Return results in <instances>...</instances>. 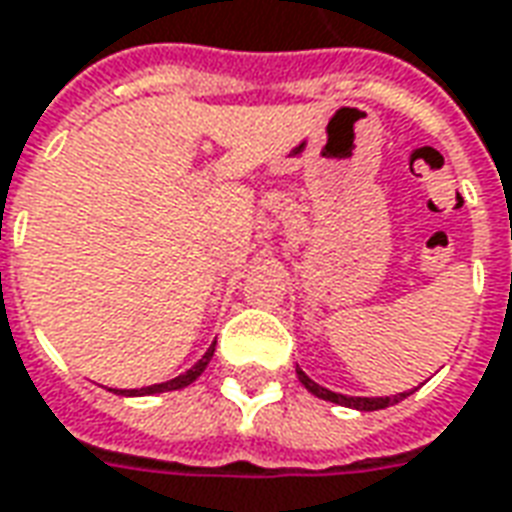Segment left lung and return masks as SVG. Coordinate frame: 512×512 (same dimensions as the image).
I'll list each match as a JSON object with an SVG mask.
<instances>
[{
    "label": "left lung",
    "mask_w": 512,
    "mask_h": 512,
    "mask_svg": "<svg viewBox=\"0 0 512 512\" xmlns=\"http://www.w3.org/2000/svg\"><path fill=\"white\" fill-rule=\"evenodd\" d=\"M296 376H299V381L304 384V389L307 392H312L315 397H321V400H332V403H337V406H348V408H356V411H378V408H386V406H395V403H400L403 397H408L411 392H400V395H392V397H348V395H337V392H332V389H326V386L315 384L301 367H296Z\"/></svg>",
    "instance_id": "1"
}]
</instances>
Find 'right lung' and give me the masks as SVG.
Listing matches in <instances>:
<instances>
[{"label": "right lung", "mask_w": 512, "mask_h": 512, "mask_svg": "<svg viewBox=\"0 0 512 512\" xmlns=\"http://www.w3.org/2000/svg\"><path fill=\"white\" fill-rule=\"evenodd\" d=\"M213 351H216V343L205 351V356H202L197 365L191 367V370H186L183 376L172 378V381H164V384H153V386H142V389H117V395H128V397H136V395H158V392H172V389H183V386H189L191 381H197V378L202 376V370L208 367V362H211Z\"/></svg>", "instance_id": "add662e5"}]
</instances>
